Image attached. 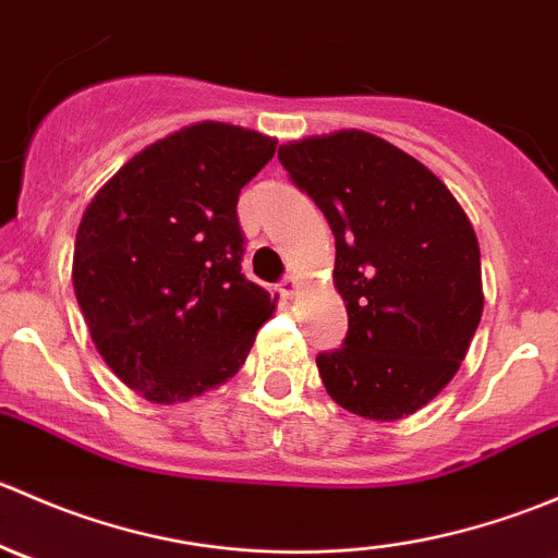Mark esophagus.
<instances>
[{
  "label": "esophagus",
  "instance_id": "obj_1",
  "mask_svg": "<svg viewBox=\"0 0 558 558\" xmlns=\"http://www.w3.org/2000/svg\"><path fill=\"white\" fill-rule=\"evenodd\" d=\"M296 291H300V278H296V275H289V278L280 280V294H283L286 300L296 296Z\"/></svg>",
  "mask_w": 558,
  "mask_h": 558
}]
</instances>
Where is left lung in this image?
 I'll list each match as a JSON object with an SVG mask.
<instances>
[{
  "label": "left lung",
  "mask_w": 558,
  "mask_h": 558,
  "mask_svg": "<svg viewBox=\"0 0 558 558\" xmlns=\"http://www.w3.org/2000/svg\"><path fill=\"white\" fill-rule=\"evenodd\" d=\"M278 159L335 234L348 337L315 359L326 393L362 418L413 415L451 384L481 324L470 218L435 172L369 132L296 140Z\"/></svg>",
  "instance_id": "1"
}]
</instances>
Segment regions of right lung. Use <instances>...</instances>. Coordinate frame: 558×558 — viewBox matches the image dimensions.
<instances>
[{"instance_id":"add662e5","label":"right lung","mask_w":558,"mask_h":558,"mask_svg":"<svg viewBox=\"0 0 558 558\" xmlns=\"http://www.w3.org/2000/svg\"><path fill=\"white\" fill-rule=\"evenodd\" d=\"M278 140L202 121L156 140L88 202L72 286L107 367L148 402L238 375L278 296L243 275L240 189Z\"/></svg>"}]
</instances>
